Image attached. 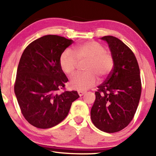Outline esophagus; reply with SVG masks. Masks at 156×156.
<instances>
[{
	"instance_id": "esophagus-1",
	"label": "esophagus",
	"mask_w": 156,
	"mask_h": 156,
	"mask_svg": "<svg viewBox=\"0 0 156 156\" xmlns=\"http://www.w3.org/2000/svg\"><path fill=\"white\" fill-rule=\"evenodd\" d=\"M86 91H81V90H79L78 91V95L80 96H83V95L86 93Z\"/></svg>"
}]
</instances>
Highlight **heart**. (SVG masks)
I'll list each match as a JSON object with an SVG mask.
<instances>
[{"instance_id": "b5f03b06", "label": "heart", "mask_w": 156, "mask_h": 156, "mask_svg": "<svg viewBox=\"0 0 156 156\" xmlns=\"http://www.w3.org/2000/svg\"><path fill=\"white\" fill-rule=\"evenodd\" d=\"M73 53L66 49L60 55V66L62 72L72 76L78 65V62L87 60L84 69L86 72L76 73L70 80L73 88L78 90H86L96 83L98 76L105 79L112 72L114 60L105 47L96 41H89L73 47Z\"/></svg>"}]
</instances>
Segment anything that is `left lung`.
Returning a JSON list of instances; mask_svg holds the SVG:
<instances>
[{
    "label": "left lung",
    "mask_w": 156,
    "mask_h": 156,
    "mask_svg": "<svg viewBox=\"0 0 156 156\" xmlns=\"http://www.w3.org/2000/svg\"><path fill=\"white\" fill-rule=\"evenodd\" d=\"M101 39L109 44L114 66L95 92L91 118L100 130L115 133L128 126L135 115L141 96V79L131 49L115 37L107 36Z\"/></svg>",
    "instance_id": "8db88e82"
}]
</instances>
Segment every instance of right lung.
<instances>
[{"label":"right lung","instance_id":"right-lung-1","mask_svg":"<svg viewBox=\"0 0 156 156\" xmlns=\"http://www.w3.org/2000/svg\"><path fill=\"white\" fill-rule=\"evenodd\" d=\"M72 40L57 35L36 39L26 47L20 59L14 92L22 114L39 129L57 125L67 117L76 91H65L68 78L60 66L59 58Z\"/></svg>","mask_w":156,"mask_h":156}]
</instances>
